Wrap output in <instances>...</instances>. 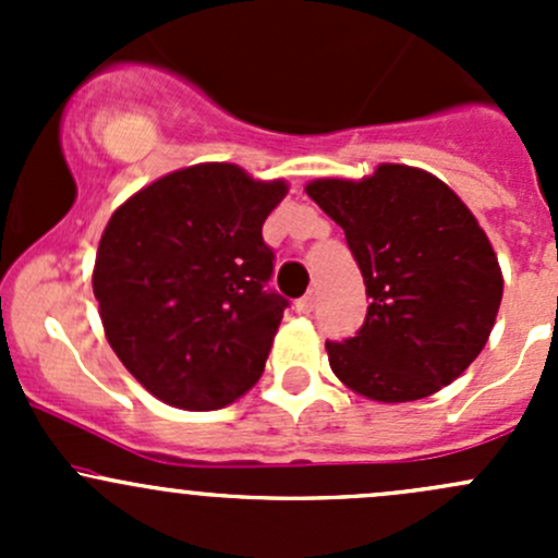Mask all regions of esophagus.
<instances>
[{
	"instance_id": "obj_1",
	"label": "esophagus",
	"mask_w": 558,
	"mask_h": 558,
	"mask_svg": "<svg viewBox=\"0 0 558 558\" xmlns=\"http://www.w3.org/2000/svg\"><path fill=\"white\" fill-rule=\"evenodd\" d=\"M315 302H318V296H315V291L311 294H305L302 300H296V311L300 313H313L315 311Z\"/></svg>"
}]
</instances>
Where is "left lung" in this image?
I'll return each instance as SVG.
<instances>
[{
  "label": "left lung",
  "mask_w": 558,
  "mask_h": 558,
  "mask_svg": "<svg viewBox=\"0 0 558 558\" xmlns=\"http://www.w3.org/2000/svg\"><path fill=\"white\" fill-rule=\"evenodd\" d=\"M305 191L342 227L369 296L356 337L326 340L331 373L375 402H413L459 378L502 302L497 253L470 207L440 178L404 165L320 178Z\"/></svg>",
  "instance_id": "1"
}]
</instances>
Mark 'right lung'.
<instances>
[{"label": "right lung", "instance_id": "right-lung-1", "mask_svg": "<svg viewBox=\"0 0 558 558\" xmlns=\"http://www.w3.org/2000/svg\"><path fill=\"white\" fill-rule=\"evenodd\" d=\"M286 180L194 165L154 180L107 221L94 264L107 342L156 399L218 410L256 384L289 302L267 291L262 227Z\"/></svg>", "mask_w": 558, "mask_h": 558}]
</instances>
